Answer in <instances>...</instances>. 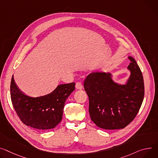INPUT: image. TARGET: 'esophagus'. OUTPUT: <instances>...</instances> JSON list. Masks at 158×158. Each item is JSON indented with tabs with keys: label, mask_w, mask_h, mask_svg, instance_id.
I'll return each mask as SVG.
<instances>
[{
	"label": "esophagus",
	"mask_w": 158,
	"mask_h": 158,
	"mask_svg": "<svg viewBox=\"0 0 158 158\" xmlns=\"http://www.w3.org/2000/svg\"><path fill=\"white\" fill-rule=\"evenodd\" d=\"M76 88L77 89H82V85L81 82H77L76 84Z\"/></svg>",
	"instance_id": "1"
}]
</instances>
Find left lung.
<instances>
[{"label":"left lung","instance_id":"left-lung-1","mask_svg":"<svg viewBox=\"0 0 158 158\" xmlns=\"http://www.w3.org/2000/svg\"><path fill=\"white\" fill-rule=\"evenodd\" d=\"M131 76L126 84L114 82L110 73H93L84 82L89 98L91 120L107 130L123 128L138 113L144 96L142 72L135 59L128 56Z\"/></svg>","mask_w":158,"mask_h":158}]
</instances>
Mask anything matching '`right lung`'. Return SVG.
<instances>
[{
	"mask_svg": "<svg viewBox=\"0 0 158 158\" xmlns=\"http://www.w3.org/2000/svg\"><path fill=\"white\" fill-rule=\"evenodd\" d=\"M10 98L21 122L39 130L55 128L62 120L67 98L75 89V83L59 85L51 93L33 98L23 93L14 82H10Z\"/></svg>",
	"mask_w": 158,
	"mask_h": 158,
	"instance_id": "right-lung-1",
	"label": "right lung"
}]
</instances>
